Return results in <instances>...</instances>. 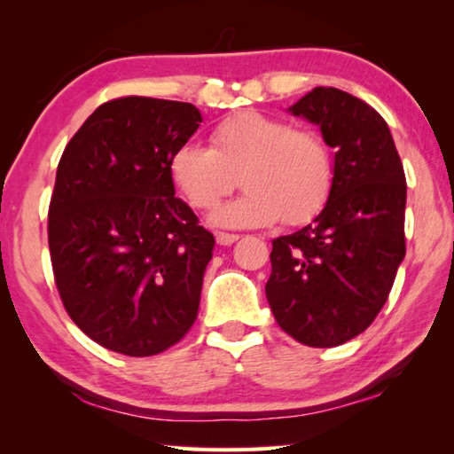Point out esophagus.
<instances>
[{
    "instance_id": "1",
    "label": "esophagus",
    "mask_w": 454,
    "mask_h": 454,
    "mask_svg": "<svg viewBox=\"0 0 454 454\" xmlns=\"http://www.w3.org/2000/svg\"><path fill=\"white\" fill-rule=\"evenodd\" d=\"M238 240H240V236H238V234H230V232H218L216 234V242L220 246H232Z\"/></svg>"
}]
</instances>
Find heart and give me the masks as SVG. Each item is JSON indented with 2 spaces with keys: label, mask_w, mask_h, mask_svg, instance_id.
Instances as JSON below:
<instances>
[{
  "label": "heart",
  "mask_w": 454,
  "mask_h": 454,
  "mask_svg": "<svg viewBox=\"0 0 454 454\" xmlns=\"http://www.w3.org/2000/svg\"><path fill=\"white\" fill-rule=\"evenodd\" d=\"M168 172L196 210H212L240 184L244 194L214 214L226 228L290 226L318 216L334 188L328 142L310 128L256 110L230 114L210 129V148L186 142L172 152Z\"/></svg>",
  "instance_id": "1"
}]
</instances>
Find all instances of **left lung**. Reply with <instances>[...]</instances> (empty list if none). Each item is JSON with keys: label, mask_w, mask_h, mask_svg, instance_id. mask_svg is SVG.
Segmentation results:
<instances>
[{"label": "left lung", "mask_w": 454, "mask_h": 454, "mask_svg": "<svg viewBox=\"0 0 454 454\" xmlns=\"http://www.w3.org/2000/svg\"><path fill=\"white\" fill-rule=\"evenodd\" d=\"M334 148V188L312 224L272 240L266 298L284 333L330 348L372 325L404 244L406 178L387 121L363 99L314 88L290 107Z\"/></svg>", "instance_id": "1"}]
</instances>
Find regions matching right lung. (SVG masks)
I'll list each match as a JSON object with an SVG mask.
<instances>
[{
    "instance_id": "obj_1",
    "label": "right lung",
    "mask_w": 454,
    "mask_h": 454,
    "mask_svg": "<svg viewBox=\"0 0 454 454\" xmlns=\"http://www.w3.org/2000/svg\"><path fill=\"white\" fill-rule=\"evenodd\" d=\"M200 121L186 102L116 98L61 153L48 212L53 280L70 318L107 350L160 355L196 322L216 240L174 196L168 162Z\"/></svg>"
}]
</instances>
